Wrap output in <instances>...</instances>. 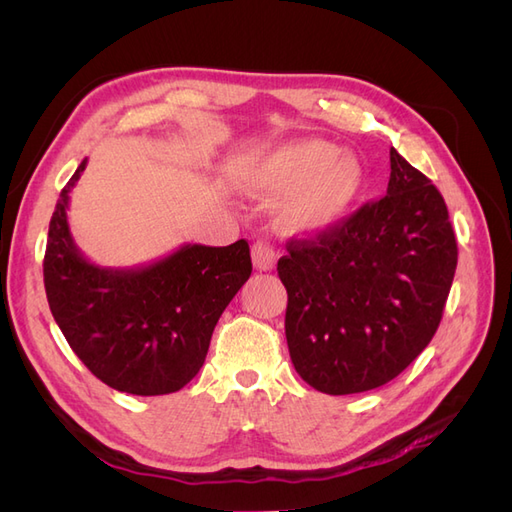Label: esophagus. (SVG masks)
<instances>
[{
  "mask_svg": "<svg viewBox=\"0 0 512 512\" xmlns=\"http://www.w3.org/2000/svg\"><path fill=\"white\" fill-rule=\"evenodd\" d=\"M252 260H254V267L260 271H271L275 267V260H277V252L273 250V245L265 239H258L252 245Z\"/></svg>",
  "mask_w": 512,
  "mask_h": 512,
  "instance_id": "obj_1",
  "label": "esophagus"
}]
</instances>
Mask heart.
Wrapping results in <instances>:
<instances>
[{
    "instance_id": "heart-1",
    "label": "heart",
    "mask_w": 512,
    "mask_h": 512,
    "mask_svg": "<svg viewBox=\"0 0 512 512\" xmlns=\"http://www.w3.org/2000/svg\"><path fill=\"white\" fill-rule=\"evenodd\" d=\"M243 181L256 194H286L282 224L316 232L337 224L361 190V166L324 141H294L245 166Z\"/></svg>"
}]
</instances>
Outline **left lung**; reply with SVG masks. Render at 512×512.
<instances>
[{"label": "left lung", "instance_id": "1", "mask_svg": "<svg viewBox=\"0 0 512 512\" xmlns=\"http://www.w3.org/2000/svg\"><path fill=\"white\" fill-rule=\"evenodd\" d=\"M277 260L286 342L316 391L352 395L391 382L436 335L457 269L440 190L391 149L386 196L290 237Z\"/></svg>", "mask_w": 512, "mask_h": 512}]
</instances>
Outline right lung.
Wrapping results in <instances>:
<instances>
[{
    "label": "right lung",
    "instance_id": "obj_1",
    "mask_svg": "<svg viewBox=\"0 0 512 512\" xmlns=\"http://www.w3.org/2000/svg\"><path fill=\"white\" fill-rule=\"evenodd\" d=\"M64 185L49 224L44 288L66 342L98 380L121 393L183 389L205 363L215 324L252 275L245 239L226 247L188 245L141 271H104L74 250Z\"/></svg>",
    "mask_w": 512,
    "mask_h": 512
}]
</instances>
